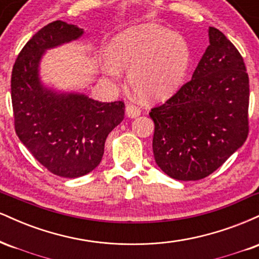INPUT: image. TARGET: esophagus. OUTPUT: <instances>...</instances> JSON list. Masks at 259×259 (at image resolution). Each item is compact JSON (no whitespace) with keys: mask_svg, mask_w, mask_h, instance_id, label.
Here are the masks:
<instances>
[{"mask_svg":"<svg viewBox=\"0 0 259 259\" xmlns=\"http://www.w3.org/2000/svg\"><path fill=\"white\" fill-rule=\"evenodd\" d=\"M125 112H126L127 117L136 118V117H139L140 114H141V108H140V107H138L136 105H133V103H130V105L126 106Z\"/></svg>","mask_w":259,"mask_h":259,"instance_id":"obj_1","label":"esophagus"}]
</instances>
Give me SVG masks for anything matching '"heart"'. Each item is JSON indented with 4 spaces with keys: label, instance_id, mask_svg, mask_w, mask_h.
Segmentation results:
<instances>
[{
    "label": "heart",
    "instance_id": "heart-1",
    "mask_svg": "<svg viewBox=\"0 0 259 259\" xmlns=\"http://www.w3.org/2000/svg\"><path fill=\"white\" fill-rule=\"evenodd\" d=\"M108 56L113 64L130 70L129 85L146 100L167 99L179 89L191 65L190 45L181 35L156 24L126 29L111 41ZM107 72L118 70L107 64Z\"/></svg>",
    "mask_w": 259,
    "mask_h": 259
}]
</instances>
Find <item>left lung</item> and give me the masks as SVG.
Segmentation results:
<instances>
[{"instance_id":"obj_1","label":"left lung","mask_w":259,"mask_h":259,"mask_svg":"<svg viewBox=\"0 0 259 259\" xmlns=\"http://www.w3.org/2000/svg\"><path fill=\"white\" fill-rule=\"evenodd\" d=\"M209 46L185 82L153 107V156L170 178L200 180L217 170L248 135L249 80L242 56L209 26Z\"/></svg>"}]
</instances>
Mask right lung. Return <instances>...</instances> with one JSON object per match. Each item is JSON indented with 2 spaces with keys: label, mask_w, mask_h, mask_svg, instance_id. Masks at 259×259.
<instances>
[{
  "label": "right lung",
  "mask_w": 259,
  "mask_h": 259,
  "mask_svg": "<svg viewBox=\"0 0 259 259\" xmlns=\"http://www.w3.org/2000/svg\"><path fill=\"white\" fill-rule=\"evenodd\" d=\"M82 32L62 20L45 25L19 52L11 78L18 138L47 170L63 178L82 177L100 164L107 136L124 119L125 108L123 101L99 102L85 95L56 94L41 85L42 53Z\"/></svg>",
  "instance_id": "add662e5"
}]
</instances>
